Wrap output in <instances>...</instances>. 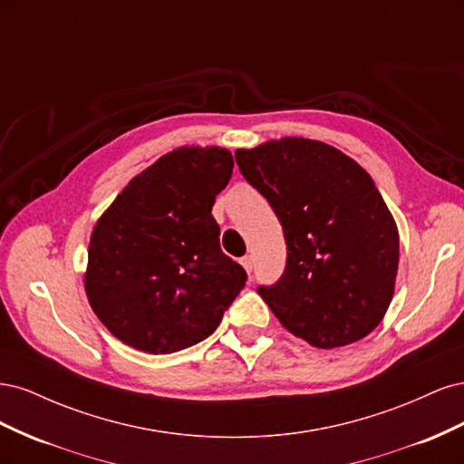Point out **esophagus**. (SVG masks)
<instances>
[{"label": "esophagus", "mask_w": 464, "mask_h": 464, "mask_svg": "<svg viewBox=\"0 0 464 464\" xmlns=\"http://www.w3.org/2000/svg\"><path fill=\"white\" fill-rule=\"evenodd\" d=\"M242 265H244V269H246L247 273L254 271V265H256V259H254V256H246V257L242 259Z\"/></svg>", "instance_id": "1"}]
</instances>
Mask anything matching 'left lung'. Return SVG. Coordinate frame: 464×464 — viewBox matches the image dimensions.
Wrapping results in <instances>:
<instances>
[{
    "mask_svg": "<svg viewBox=\"0 0 464 464\" xmlns=\"http://www.w3.org/2000/svg\"><path fill=\"white\" fill-rule=\"evenodd\" d=\"M236 162L285 230L286 269L257 288L280 325L317 348L368 336L387 314L399 269L397 222L370 174L304 137L237 149Z\"/></svg>",
    "mask_w": 464,
    "mask_h": 464,
    "instance_id": "1",
    "label": "left lung"
}]
</instances>
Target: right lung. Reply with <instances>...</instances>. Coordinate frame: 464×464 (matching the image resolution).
Listing matches in <instances>:
<instances>
[{"label":"right lung","mask_w":464,"mask_h":464,"mask_svg":"<svg viewBox=\"0 0 464 464\" xmlns=\"http://www.w3.org/2000/svg\"><path fill=\"white\" fill-rule=\"evenodd\" d=\"M232 168L228 149H174L137 174L96 220L85 292L121 343L149 354L198 344L244 288L246 271L222 254L210 215Z\"/></svg>","instance_id":"obj_1"}]
</instances>
